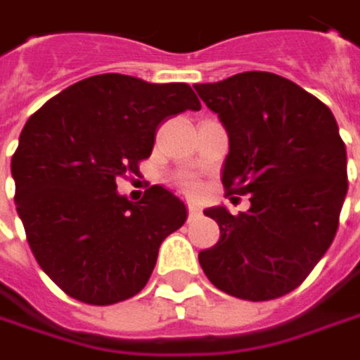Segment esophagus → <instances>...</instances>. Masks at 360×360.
I'll return each instance as SVG.
<instances>
[{
  "instance_id": "esophagus-1",
  "label": "esophagus",
  "mask_w": 360,
  "mask_h": 360,
  "mask_svg": "<svg viewBox=\"0 0 360 360\" xmlns=\"http://www.w3.org/2000/svg\"><path fill=\"white\" fill-rule=\"evenodd\" d=\"M187 212H189V217H195V214H200V206L195 202H187Z\"/></svg>"
}]
</instances>
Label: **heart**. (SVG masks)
<instances>
[{"label": "heart", "instance_id": "1", "mask_svg": "<svg viewBox=\"0 0 360 360\" xmlns=\"http://www.w3.org/2000/svg\"><path fill=\"white\" fill-rule=\"evenodd\" d=\"M177 185H179L183 191H187V193H193V191H198V187H200V181L195 175H189V173H185V175H181L179 179H177Z\"/></svg>", "mask_w": 360, "mask_h": 360}]
</instances>
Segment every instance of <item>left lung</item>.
I'll use <instances>...</instances> for the list:
<instances>
[{"label":"left lung","mask_w":360,"mask_h":360,"mask_svg":"<svg viewBox=\"0 0 360 360\" xmlns=\"http://www.w3.org/2000/svg\"><path fill=\"white\" fill-rule=\"evenodd\" d=\"M229 135L227 195L250 210L206 208L219 242L198 254L214 288L242 300L296 290L331 246L348 191L346 146L321 100L273 72H240L193 85Z\"/></svg>","instance_id":"obj_1"}]
</instances>
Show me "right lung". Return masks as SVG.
I'll return each mask as SVG.
<instances>
[{
	"label": "right lung",
	"instance_id": "add662e5",
	"mask_svg": "<svg viewBox=\"0 0 360 360\" xmlns=\"http://www.w3.org/2000/svg\"><path fill=\"white\" fill-rule=\"evenodd\" d=\"M200 108L187 83L108 72L66 87L27 120L12 156L16 210L39 266L70 298L106 307L143 290L187 210L160 185L129 202L116 181L139 173L162 120Z\"/></svg>",
	"mask_w": 360,
	"mask_h": 360
}]
</instances>
